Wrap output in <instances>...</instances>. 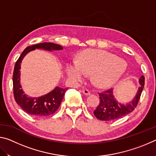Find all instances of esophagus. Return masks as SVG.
<instances>
[{
    "label": "esophagus",
    "instance_id": "34e87169",
    "mask_svg": "<svg viewBox=\"0 0 156 156\" xmlns=\"http://www.w3.org/2000/svg\"><path fill=\"white\" fill-rule=\"evenodd\" d=\"M82 92H83V94L85 95V96H89V95H90V92H89V91L87 90V89H83Z\"/></svg>",
    "mask_w": 156,
    "mask_h": 156
}]
</instances>
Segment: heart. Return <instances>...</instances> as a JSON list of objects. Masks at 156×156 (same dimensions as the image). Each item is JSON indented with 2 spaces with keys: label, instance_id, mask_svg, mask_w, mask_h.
<instances>
[{
  "label": "heart",
  "instance_id": "b5f03b06",
  "mask_svg": "<svg viewBox=\"0 0 156 156\" xmlns=\"http://www.w3.org/2000/svg\"><path fill=\"white\" fill-rule=\"evenodd\" d=\"M126 62L116 55L101 49H89L79 54L78 60H70L67 63L69 78L74 83L84 80L87 73L92 74L91 81L102 89L115 84L125 74Z\"/></svg>",
  "mask_w": 156,
  "mask_h": 156
}]
</instances>
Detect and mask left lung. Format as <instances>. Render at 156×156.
Listing matches in <instances>:
<instances>
[{
    "instance_id": "8db88e82",
    "label": "left lung",
    "mask_w": 156,
    "mask_h": 156,
    "mask_svg": "<svg viewBox=\"0 0 156 156\" xmlns=\"http://www.w3.org/2000/svg\"><path fill=\"white\" fill-rule=\"evenodd\" d=\"M140 86L136 96L131 101L126 103H121L115 98L113 94V89L103 91L99 94L100 103L94 114L98 120L102 121H111L117 120L129 114L135 109L140 98L144 85V77L141 76L139 78Z\"/></svg>"
}]
</instances>
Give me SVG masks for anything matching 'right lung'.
<instances>
[{
  "instance_id": "right-lung-1",
  "label": "right lung",
  "mask_w": 156,
  "mask_h": 156,
  "mask_svg": "<svg viewBox=\"0 0 156 156\" xmlns=\"http://www.w3.org/2000/svg\"><path fill=\"white\" fill-rule=\"evenodd\" d=\"M36 49L52 51L62 50L63 47L58 44L43 43L34 44L25 48L16 62L13 73V87L14 96L16 103L22 109L30 115L36 117H47L54 114L58 109L68 88L56 87L48 94L39 97H30L25 94L20 84V65L23 59L29 52Z\"/></svg>"
}]
</instances>
